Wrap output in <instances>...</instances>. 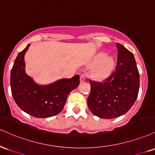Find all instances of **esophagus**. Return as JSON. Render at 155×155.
<instances>
[{
	"label": "esophagus",
	"instance_id": "1",
	"mask_svg": "<svg viewBox=\"0 0 155 155\" xmlns=\"http://www.w3.org/2000/svg\"><path fill=\"white\" fill-rule=\"evenodd\" d=\"M85 76L84 74H81V76H80V81H81V82H83L85 81Z\"/></svg>",
	"mask_w": 155,
	"mask_h": 155
}]
</instances>
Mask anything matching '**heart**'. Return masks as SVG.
I'll use <instances>...</instances> for the list:
<instances>
[{
    "label": "heart",
    "mask_w": 155,
    "mask_h": 155,
    "mask_svg": "<svg viewBox=\"0 0 155 155\" xmlns=\"http://www.w3.org/2000/svg\"><path fill=\"white\" fill-rule=\"evenodd\" d=\"M91 64L96 65L94 70V76L101 78L110 73L114 67V61L112 56H107L105 53L101 52L94 56Z\"/></svg>",
    "instance_id": "heart-1"
}]
</instances>
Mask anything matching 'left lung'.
Instances as JSON below:
<instances>
[{
  "label": "left lung",
  "mask_w": 155,
  "mask_h": 155,
  "mask_svg": "<svg viewBox=\"0 0 155 155\" xmlns=\"http://www.w3.org/2000/svg\"><path fill=\"white\" fill-rule=\"evenodd\" d=\"M117 67L102 81L90 80L89 110L104 119L118 117L126 113L137 99L139 72L134 54L117 43Z\"/></svg>",
  "instance_id": "8db88e82"
}]
</instances>
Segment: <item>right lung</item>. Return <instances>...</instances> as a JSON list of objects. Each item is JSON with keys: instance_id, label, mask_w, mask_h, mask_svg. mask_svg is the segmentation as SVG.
I'll return each mask as SVG.
<instances>
[{"instance_id": "add662e5", "label": "right lung", "mask_w": 155, "mask_h": 155, "mask_svg": "<svg viewBox=\"0 0 155 155\" xmlns=\"http://www.w3.org/2000/svg\"><path fill=\"white\" fill-rule=\"evenodd\" d=\"M30 45L19 53L11 70L13 98L21 110L33 117H52L63 110L69 94L79 85L80 76L63 78L49 85L37 84L25 70V54Z\"/></svg>"}]
</instances>
